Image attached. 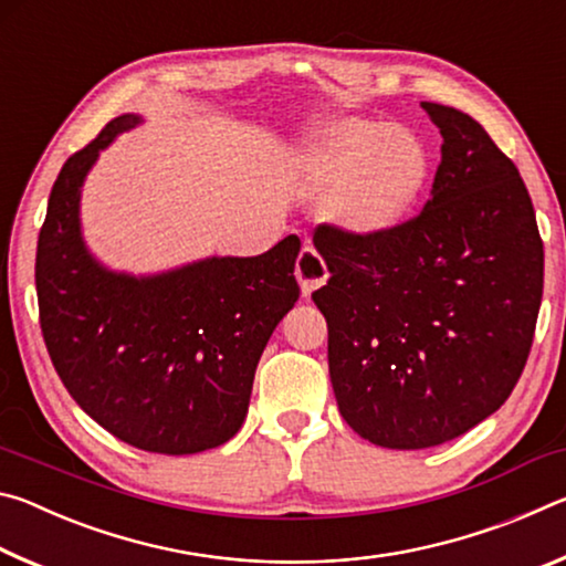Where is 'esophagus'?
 <instances>
[{
	"label": "esophagus",
	"mask_w": 566,
	"mask_h": 566,
	"mask_svg": "<svg viewBox=\"0 0 566 566\" xmlns=\"http://www.w3.org/2000/svg\"><path fill=\"white\" fill-rule=\"evenodd\" d=\"M296 282H300V290L304 296H312L314 290H319V286L327 282V264L322 262V256L314 252V247L304 244L302 247V254L300 260H296Z\"/></svg>",
	"instance_id": "obj_1"
}]
</instances>
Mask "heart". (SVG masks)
Returning <instances> with one entry per match:
<instances>
[{
	"mask_svg": "<svg viewBox=\"0 0 566 566\" xmlns=\"http://www.w3.org/2000/svg\"><path fill=\"white\" fill-rule=\"evenodd\" d=\"M290 171L314 191H327V224L371 242L397 232L417 207L429 181V155L407 129L347 117L306 134L290 151Z\"/></svg>",
	"mask_w": 566,
	"mask_h": 566,
	"instance_id": "b5f03b06",
	"label": "heart"
}]
</instances>
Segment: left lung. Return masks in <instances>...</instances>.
Returning <instances> with one entry per match:
<instances>
[{"mask_svg":"<svg viewBox=\"0 0 566 566\" xmlns=\"http://www.w3.org/2000/svg\"><path fill=\"white\" fill-rule=\"evenodd\" d=\"M442 134L424 209L385 239L319 227L329 377L371 444L427 449L500 409L530 357L544 247L520 169L482 124L421 102Z\"/></svg>","mask_w":566,"mask_h":566,"instance_id":"obj_1","label":"left lung"}]
</instances>
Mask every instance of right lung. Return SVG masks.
Masks as SVG:
<instances>
[{
  "label": "right lung",
  "mask_w": 566,
  "mask_h": 566,
  "mask_svg": "<svg viewBox=\"0 0 566 566\" xmlns=\"http://www.w3.org/2000/svg\"><path fill=\"white\" fill-rule=\"evenodd\" d=\"M142 122L112 119L56 177L36 242L40 324L56 375L99 427L145 452L197 454L244 424L256 364L300 300V239L151 274L104 264L82 232V189L102 151Z\"/></svg>",
  "instance_id": "right-lung-1"
}]
</instances>
